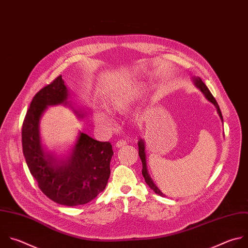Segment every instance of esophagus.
Instances as JSON below:
<instances>
[{
    "label": "esophagus",
    "instance_id": "obj_1",
    "mask_svg": "<svg viewBox=\"0 0 248 248\" xmlns=\"http://www.w3.org/2000/svg\"><path fill=\"white\" fill-rule=\"evenodd\" d=\"M124 145H126V141H125V140H119V141L116 143V147H118V148L124 147Z\"/></svg>",
    "mask_w": 248,
    "mask_h": 248
}]
</instances>
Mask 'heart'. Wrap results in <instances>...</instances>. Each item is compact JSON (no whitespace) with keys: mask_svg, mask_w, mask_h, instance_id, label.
<instances>
[{"mask_svg":"<svg viewBox=\"0 0 248 248\" xmlns=\"http://www.w3.org/2000/svg\"><path fill=\"white\" fill-rule=\"evenodd\" d=\"M143 89L140 86H127L117 92H114L106 100L105 108L110 114H124L129 110L133 103L142 95ZM94 123L104 129H111L113 121L108 113L104 110H94L93 113ZM132 122L141 124L146 119L144 110H136L131 115Z\"/></svg>","mask_w":248,"mask_h":248,"instance_id":"b5f03b06","label":"heart"}]
</instances>
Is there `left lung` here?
<instances>
[{"instance_id":"obj_1","label":"left lung","mask_w":248,"mask_h":248,"mask_svg":"<svg viewBox=\"0 0 248 248\" xmlns=\"http://www.w3.org/2000/svg\"><path fill=\"white\" fill-rule=\"evenodd\" d=\"M193 82H194V85L196 86V88H198L202 93H203V95L205 96V98L209 101V102H211L215 107H216V109H217V113H218V115H219V117H220V119H221V121L223 122V117H222V114H221V111H220V108H219V105H218V103L216 102V100H215V98L213 97V95L211 94V93L209 92V90L207 89V87L204 85V82L200 78H193ZM145 147H146V144H145V140L144 139H142V138H140L139 140H138V149H139V156H140V158H141V161H142V167H143V169H142V175L144 176V179H145V181H146V183H147V185L155 193V194H157V195H159V196H163L164 197V195L159 191V189L155 185V183H154V181L152 180V178H151V176H150V174L148 173V170H147V163H146V153H145Z\"/></svg>"}]
</instances>
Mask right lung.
<instances>
[{
  "instance_id": "1",
  "label": "right lung",
  "mask_w": 248,
  "mask_h": 248,
  "mask_svg": "<svg viewBox=\"0 0 248 248\" xmlns=\"http://www.w3.org/2000/svg\"><path fill=\"white\" fill-rule=\"evenodd\" d=\"M62 76L43 88L32 99L22 125V149L28 169L41 191L62 205L86 204L104 191L114 155L110 142L97 141L78 131L76 143L62 155L46 152L41 137L40 121L48 106L66 105L78 119L85 109H75Z\"/></svg>"
}]
</instances>
